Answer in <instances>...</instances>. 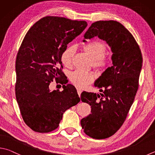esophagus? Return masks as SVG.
Wrapping results in <instances>:
<instances>
[{
  "label": "esophagus",
  "mask_w": 155,
  "mask_h": 155,
  "mask_svg": "<svg viewBox=\"0 0 155 155\" xmlns=\"http://www.w3.org/2000/svg\"><path fill=\"white\" fill-rule=\"evenodd\" d=\"M77 91H78V94L79 96L81 95V92H82V90H81V89L80 88H77Z\"/></svg>",
  "instance_id": "esophagus-1"
}]
</instances>
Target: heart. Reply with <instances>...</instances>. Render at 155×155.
Segmentation results:
<instances>
[{"label":"heart","instance_id":"1","mask_svg":"<svg viewBox=\"0 0 155 155\" xmlns=\"http://www.w3.org/2000/svg\"><path fill=\"white\" fill-rule=\"evenodd\" d=\"M84 50L93 60L92 65L98 70L103 69L109 65V61L104 56L106 46L100 41H92L84 46ZM75 54L74 46H68L63 52L61 60L63 65L69 68L72 65V61ZM94 74L92 72H83L75 71L70 74L71 82L78 87H84L94 80Z\"/></svg>","mask_w":155,"mask_h":155}]
</instances>
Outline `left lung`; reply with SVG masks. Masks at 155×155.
I'll list each match as a JSON object with an SVG mask.
<instances>
[{
	"instance_id": "1",
	"label": "left lung",
	"mask_w": 155,
	"mask_h": 155,
	"mask_svg": "<svg viewBox=\"0 0 155 155\" xmlns=\"http://www.w3.org/2000/svg\"><path fill=\"white\" fill-rule=\"evenodd\" d=\"M95 36L104 40L113 54V65L96 80L94 86L103 93L83 92L81 100L91 106V113L81 120L86 135L94 139L113 136L125 121L138 88L142 53L132 34L116 21L93 23L83 42Z\"/></svg>"
}]
</instances>
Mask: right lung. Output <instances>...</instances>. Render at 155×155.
Listing matches in <instances>:
<instances>
[{
    "instance_id": "right-lung-1",
    "label": "right lung",
    "mask_w": 155,
    "mask_h": 155,
    "mask_svg": "<svg viewBox=\"0 0 155 155\" xmlns=\"http://www.w3.org/2000/svg\"><path fill=\"white\" fill-rule=\"evenodd\" d=\"M87 25L85 21L47 16L23 40L15 63V96L23 121L35 132L57 129L64 112L80 101L71 84L63 85L61 92H51L49 85L54 78L65 84L61 54Z\"/></svg>"
}]
</instances>
